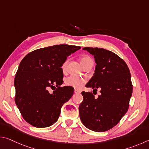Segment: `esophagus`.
<instances>
[{"label":"esophagus","instance_id":"esophagus-1","mask_svg":"<svg viewBox=\"0 0 149 149\" xmlns=\"http://www.w3.org/2000/svg\"><path fill=\"white\" fill-rule=\"evenodd\" d=\"M81 93L80 91L77 90V89H75L74 90V93H75V94H79V93Z\"/></svg>","mask_w":149,"mask_h":149}]
</instances>
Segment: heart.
Returning <instances> with one entry per match:
<instances>
[{"label": "heart", "instance_id": "b5f03b06", "mask_svg": "<svg viewBox=\"0 0 149 149\" xmlns=\"http://www.w3.org/2000/svg\"><path fill=\"white\" fill-rule=\"evenodd\" d=\"M90 61H93V60L89 56H84L80 58V62L84 67H85ZM67 62L68 61H65L62 65L63 70H65V68H66ZM85 82H86V79H84V78L75 76L68 77L65 80V84L67 86L74 87L75 89H81V88L84 86Z\"/></svg>", "mask_w": 149, "mask_h": 149}]
</instances>
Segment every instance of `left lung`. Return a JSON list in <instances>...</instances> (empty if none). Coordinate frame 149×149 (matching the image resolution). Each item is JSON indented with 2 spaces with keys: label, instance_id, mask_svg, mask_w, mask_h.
<instances>
[{
  "label": "left lung",
  "instance_id": "1",
  "mask_svg": "<svg viewBox=\"0 0 149 149\" xmlns=\"http://www.w3.org/2000/svg\"><path fill=\"white\" fill-rule=\"evenodd\" d=\"M83 49L94 56L97 64L86 87L97 91L100 88L101 95L95 99L91 92L81 93L79 117L88 129L106 132L117 125L129 108L133 91L130 72L123 60L113 52L101 48Z\"/></svg>",
  "mask_w": 149,
  "mask_h": 149
}]
</instances>
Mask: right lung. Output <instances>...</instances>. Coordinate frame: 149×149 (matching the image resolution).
I'll list each match as a JSON object with an SVG mask.
<instances>
[{
    "label": "right lung",
    "instance_id": "right-lung-1",
    "mask_svg": "<svg viewBox=\"0 0 149 149\" xmlns=\"http://www.w3.org/2000/svg\"><path fill=\"white\" fill-rule=\"evenodd\" d=\"M80 47L59 45L27 54L15 75V102L24 119L36 127L52 125L58 119L62 105L74 94L72 87H60L61 68L67 57ZM50 88L54 90L50 93Z\"/></svg>",
    "mask_w": 149,
    "mask_h": 149
}]
</instances>
